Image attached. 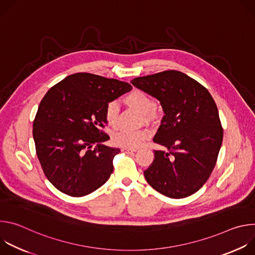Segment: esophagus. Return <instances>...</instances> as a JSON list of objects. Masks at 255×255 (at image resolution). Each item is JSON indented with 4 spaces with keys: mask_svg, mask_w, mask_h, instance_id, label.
I'll use <instances>...</instances> for the list:
<instances>
[{
    "mask_svg": "<svg viewBox=\"0 0 255 255\" xmlns=\"http://www.w3.org/2000/svg\"><path fill=\"white\" fill-rule=\"evenodd\" d=\"M122 150H123L124 152H126V153H133V152L136 151L135 148H122Z\"/></svg>",
    "mask_w": 255,
    "mask_h": 255,
    "instance_id": "34e87169",
    "label": "esophagus"
}]
</instances>
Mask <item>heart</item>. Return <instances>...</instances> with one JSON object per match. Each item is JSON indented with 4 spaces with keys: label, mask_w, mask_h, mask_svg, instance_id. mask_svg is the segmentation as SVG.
Returning <instances> with one entry per match:
<instances>
[{
    "label": "heart",
    "mask_w": 255,
    "mask_h": 255,
    "mask_svg": "<svg viewBox=\"0 0 255 255\" xmlns=\"http://www.w3.org/2000/svg\"><path fill=\"white\" fill-rule=\"evenodd\" d=\"M125 103L145 117H149L154 111L156 104L154 100L142 91L134 90L124 98ZM118 104L116 101L108 102L105 106V119L110 126H115L118 121ZM149 132L146 129H118L112 135V141L117 146L123 148H135L146 139Z\"/></svg>",
    "instance_id": "b5f03b06"
}]
</instances>
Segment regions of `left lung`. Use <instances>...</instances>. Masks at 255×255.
<instances>
[{
    "mask_svg": "<svg viewBox=\"0 0 255 255\" xmlns=\"http://www.w3.org/2000/svg\"><path fill=\"white\" fill-rule=\"evenodd\" d=\"M131 84L156 98L164 112L153 141L166 149L154 150V160L144 170L147 183L172 199L195 194L211 175L223 140L214 99L177 70L135 78Z\"/></svg>",
    "mask_w": 255,
    "mask_h": 255,
    "instance_id": "1",
    "label": "left lung"
}]
</instances>
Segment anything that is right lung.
<instances>
[{"label":"right lung","instance_id":"1","mask_svg":"<svg viewBox=\"0 0 255 255\" xmlns=\"http://www.w3.org/2000/svg\"><path fill=\"white\" fill-rule=\"evenodd\" d=\"M128 83L78 72L43 97L33 122L36 154L50 183L61 193L83 197L113 172L119 148L106 146L105 106L131 91Z\"/></svg>","mask_w":255,"mask_h":255}]
</instances>
